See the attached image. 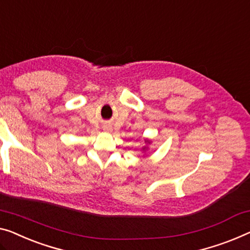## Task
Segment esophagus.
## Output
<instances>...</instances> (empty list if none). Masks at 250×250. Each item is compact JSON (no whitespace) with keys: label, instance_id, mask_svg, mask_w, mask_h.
<instances>
[{"label":"esophagus","instance_id":"1","mask_svg":"<svg viewBox=\"0 0 250 250\" xmlns=\"http://www.w3.org/2000/svg\"><path fill=\"white\" fill-rule=\"evenodd\" d=\"M104 130H110V125H104Z\"/></svg>","mask_w":250,"mask_h":250}]
</instances>
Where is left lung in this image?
Segmentation results:
<instances>
[{"mask_svg":"<svg viewBox=\"0 0 250 250\" xmlns=\"http://www.w3.org/2000/svg\"><path fill=\"white\" fill-rule=\"evenodd\" d=\"M145 143H147V144H149V140H145ZM143 149H146V147H144Z\"/></svg>","mask_w":250,"mask_h":250,"instance_id":"8db88e82","label":"left lung"}]
</instances>
